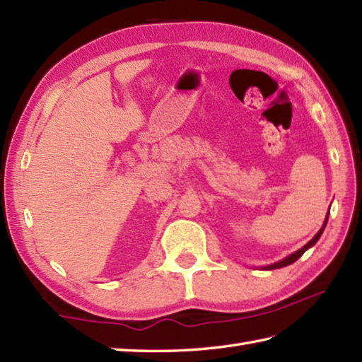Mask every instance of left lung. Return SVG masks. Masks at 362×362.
<instances>
[{
	"instance_id": "left-lung-1",
	"label": "left lung",
	"mask_w": 362,
	"mask_h": 362,
	"mask_svg": "<svg viewBox=\"0 0 362 362\" xmlns=\"http://www.w3.org/2000/svg\"><path fill=\"white\" fill-rule=\"evenodd\" d=\"M328 214H329V211L327 213V218H325V221H324V226H322V228L319 230V232L314 235V238L313 240L308 243V244H305L302 249H298L297 252H294V253H291L289 257H286V258H283V259H280V261H276V263H274V264H269V266H264L263 267V271H272V269H280V267H284V266H289V264H292L294 263V261H297L300 257L303 255V253L308 250L310 247H313L314 244H316L317 241H319V238H320V235L324 233V230H325V227H327V222H328Z\"/></svg>"
}]
</instances>
